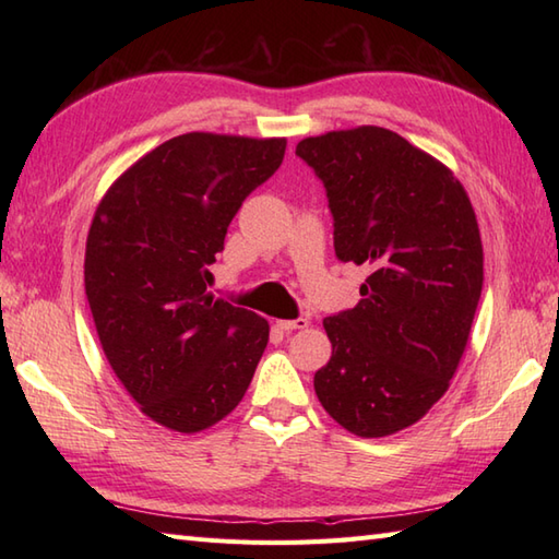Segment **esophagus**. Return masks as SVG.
I'll return each instance as SVG.
<instances>
[{
    "instance_id": "34e87169",
    "label": "esophagus",
    "mask_w": 559,
    "mask_h": 559,
    "mask_svg": "<svg viewBox=\"0 0 559 559\" xmlns=\"http://www.w3.org/2000/svg\"><path fill=\"white\" fill-rule=\"evenodd\" d=\"M307 324V317H298V319H281V322H276V326L281 329V331H286V334H290V331H295V329H305Z\"/></svg>"
}]
</instances>
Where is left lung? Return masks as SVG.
I'll use <instances>...</instances> for the list:
<instances>
[{
    "instance_id": "obj_1",
    "label": "left lung",
    "mask_w": 559,
    "mask_h": 559,
    "mask_svg": "<svg viewBox=\"0 0 559 559\" xmlns=\"http://www.w3.org/2000/svg\"><path fill=\"white\" fill-rule=\"evenodd\" d=\"M322 180L338 261L370 269L353 310L324 319V411L358 437L418 423L444 396L483 290V245L466 189L384 127L302 139Z\"/></svg>"
}]
</instances>
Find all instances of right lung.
Masks as SVG:
<instances>
[{"label":"right lung","mask_w":559,"mask_h":559,"mask_svg":"<svg viewBox=\"0 0 559 559\" xmlns=\"http://www.w3.org/2000/svg\"><path fill=\"white\" fill-rule=\"evenodd\" d=\"M286 139L192 132L136 160L98 204L83 276L110 367L151 420H223L269 343L264 317L206 293L242 201L281 168Z\"/></svg>","instance_id":"add662e5"}]
</instances>
